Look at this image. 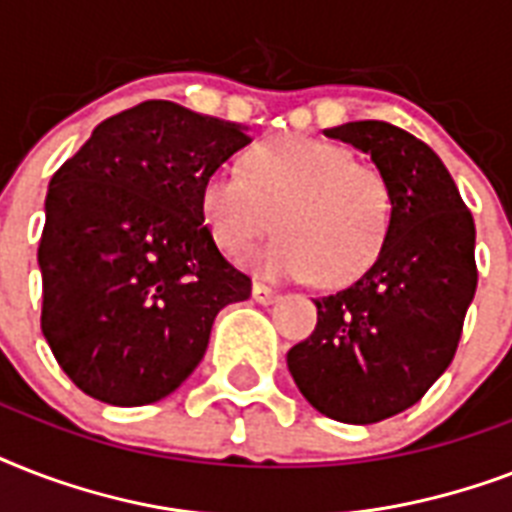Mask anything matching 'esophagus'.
<instances>
[{"instance_id": "34e87169", "label": "esophagus", "mask_w": 512, "mask_h": 512, "mask_svg": "<svg viewBox=\"0 0 512 512\" xmlns=\"http://www.w3.org/2000/svg\"><path fill=\"white\" fill-rule=\"evenodd\" d=\"M252 297H255V303L271 305V303H276L281 295L276 292V289L265 287V284H255V287H252Z\"/></svg>"}]
</instances>
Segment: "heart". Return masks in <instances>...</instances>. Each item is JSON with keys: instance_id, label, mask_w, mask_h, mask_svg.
I'll return each instance as SVG.
<instances>
[{"instance_id": "1", "label": "heart", "mask_w": 512, "mask_h": 512, "mask_svg": "<svg viewBox=\"0 0 512 512\" xmlns=\"http://www.w3.org/2000/svg\"><path fill=\"white\" fill-rule=\"evenodd\" d=\"M201 223L228 257H241L279 225L281 236L249 257L268 279L350 284L380 263L396 223V196L377 167L340 143L284 135L244 156V172L215 164L199 183Z\"/></svg>"}]
</instances>
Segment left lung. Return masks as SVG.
I'll return each instance as SVG.
<instances>
[{"label": "left lung", "mask_w": 512, "mask_h": 512, "mask_svg": "<svg viewBox=\"0 0 512 512\" xmlns=\"http://www.w3.org/2000/svg\"><path fill=\"white\" fill-rule=\"evenodd\" d=\"M324 135L372 156L396 223L372 271L313 300L319 324L287 366L313 409L372 425L417 404L452 364L478 284L476 223L436 151L401 127L369 119Z\"/></svg>", "instance_id": "8db88e82"}]
</instances>
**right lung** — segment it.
<instances>
[{
  "label": "right lung",
  "instance_id": "right-lung-1",
  "mask_svg": "<svg viewBox=\"0 0 512 512\" xmlns=\"http://www.w3.org/2000/svg\"><path fill=\"white\" fill-rule=\"evenodd\" d=\"M247 127L146 100L111 116L50 180L39 241L42 332L76 388L103 404L170 396L199 366L215 316L252 281L199 215L201 175Z\"/></svg>",
  "mask_w": 512,
  "mask_h": 512
}]
</instances>
